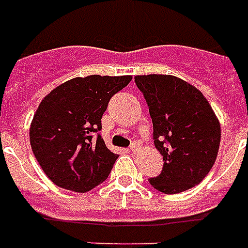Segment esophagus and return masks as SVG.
<instances>
[{
	"label": "esophagus",
	"mask_w": 248,
	"mask_h": 248,
	"mask_svg": "<svg viewBox=\"0 0 248 248\" xmlns=\"http://www.w3.org/2000/svg\"><path fill=\"white\" fill-rule=\"evenodd\" d=\"M139 150V144H132V147H130V152H136V151Z\"/></svg>",
	"instance_id": "obj_1"
}]
</instances>
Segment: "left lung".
Instances as JSON below:
<instances>
[{
  "mask_svg": "<svg viewBox=\"0 0 248 248\" xmlns=\"http://www.w3.org/2000/svg\"><path fill=\"white\" fill-rule=\"evenodd\" d=\"M134 81L147 100L154 144L165 162L150 184L167 195L191 189L217 159L221 126L216 112L201 90L174 75H137Z\"/></svg>",
  "mask_w": 248,
  "mask_h": 248,
  "instance_id": "obj_1",
  "label": "left lung"
}]
</instances>
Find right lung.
Masks as SVG:
<instances>
[{
	"label": "right lung",
	"mask_w": 248,
	"mask_h": 248,
	"mask_svg": "<svg viewBox=\"0 0 248 248\" xmlns=\"http://www.w3.org/2000/svg\"><path fill=\"white\" fill-rule=\"evenodd\" d=\"M132 81L121 77H77L42 98L30 126V144L47 178L60 188L88 192L107 180L118 155L93 133L109 98Z\"/></svg>",
	"instance_id": "obj_1"
}]
</instances>
